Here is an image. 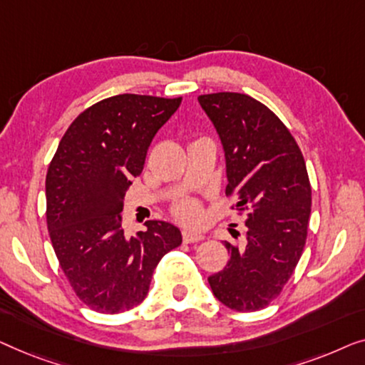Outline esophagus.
Listing matches in <instances>:
<instances>
[{
	"label": "esophagus",
	"instance_id": "1",
	"mask_svg": "<svg viewBox=\"0 0 365 365\" xmlns=\"http://www.w3.org/2000/svg\"><path fill=\"white\" fill-rule=\"evenodd\" d=\"M182 235H183V241H185V243H198V241L203 240V235L195 233V232H190V230H185V232H183Z\"/></svg>",
	"mask_w": 365,
	"mask_h": 365
}]
</instances>
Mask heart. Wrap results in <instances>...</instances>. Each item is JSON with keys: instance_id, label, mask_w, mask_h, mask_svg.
<instances>
[{"instance_id": "b5f03b06", "label": "heart", "mask_w": 365, "mask_h": 365, "mask_svg": "<svg viewBox=\"0 0 365 365\" xmlns=\"http://www.w3.org/2000/svg\"><path fill=\"white\" fill-rule=\"evenodd\" d=\"M173 213L178 220L188 223V225H197L202 218V205H200L197 200L185 198L182 202H178L175 207H173Z\"/></svg>"}]
</instances>
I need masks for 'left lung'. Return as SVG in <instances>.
<instances>
[{
  "label": "left lung",
  "mask_w": 365,
  "mask_h": 365,
  "mask_svg": "<svg viewBox=\"0 0 365 365\" xmlns=\"http://www.w3.org/2000/svg\"><path fill=\"white\" fill-rule=\"evenodd\" d=\"M227 157V197L246 215L243 246L225 241L230 259L210 276L215 297L230 309L259 311L289 281L306 245L311 183L294 137L273 110L240 92L198 97Z\"/></svg>",
  "instance_id": "1"
}]
</instances>
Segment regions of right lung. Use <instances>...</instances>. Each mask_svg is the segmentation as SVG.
I'll return each mask as SVG.
<instances>
[{
	"label": "right lung",
	"instance_id": "obj_1",
	"mask_svg": "<svg viewBox=\"0 0 365 365\" xmlns=\"http://www.w3.org/2000/svg\"><path fill=\"white\" fill-rule=\"evenodd\" d=\"M182 97L119 94L87 107L61 138L46 175V222L61 269L92 311L117 314L145 299L153 269L182 245L170 223L150 220L127 238L120 212L153 135Z\"/></svg>",
	"mask_w": 365,
	"mask_h": 365
}]
</instances>
